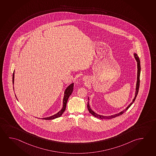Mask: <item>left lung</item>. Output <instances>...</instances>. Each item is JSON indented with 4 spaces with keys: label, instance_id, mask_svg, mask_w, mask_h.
I'll use <instances>...</instances> for the list:
<instances>
[{
    "label": "left lung",
    "instance_id": "left-lung-1",
    "mask_svg": "<svg viewBox=\"0 0 156 156\" xmlns=\"http://www.w3.org/2000/svg\"><path fill=\"white\" fill-rule=\"evenodd\" d=\"M133 55L134 58L136 59V62H137V69L138 70H137V78H136L137 80H136V91H135V96H134V99H133L132 101L130 103V104L128 106L126 107V108L124 109V110H122V111L120 112L119 113H116V114L106 116V115H100V114H97V113H95V112L93 111L92 109H91V108H90V106H89V101H88V104H87V108H88V111H89V113H90V114H92L93 116L96 117L97 118H99V119H112V118H115V117H116V116H119V115H120L121 114H123L130 107L131 105L133 103L134 101H135V100L136 99V96H137V94L138 93L139 88V84H140V79H139V78H140V69H141V68H140V59H139V58L138 56V55H137L136 53H135V52L133 53ZM88 100H89V98H88Z\"/></svg>",
    "mask_w": 156,
    "mask_h": 156
}]
</instances>
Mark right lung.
Here are the masks:
<instances>
[{"label": "right lung", "instance_id": "obj_1", "mask_svg": "<svg viewBox=\"0 0 156 156\" xmlns=\"http://www.w3.org/2000/svg\"><path fill=\"white\" fill-rule=\"evenodd\" d=\"M14 79H15V71L13 72V84H14ZM73 87H74V83H72L67 87V88L65 90L64 93V97H63V107H62V109L58 112H57L56 114L52 115L51 116L47 117V118H41V119H43V120H53V119L59 118V117L61 116L62 114L63 113V112L66 110L67 101H68L70 95L72 94L73 90Z\"/></svg>", "mask_w": 156, "mask_h": 156}]
</instances>
